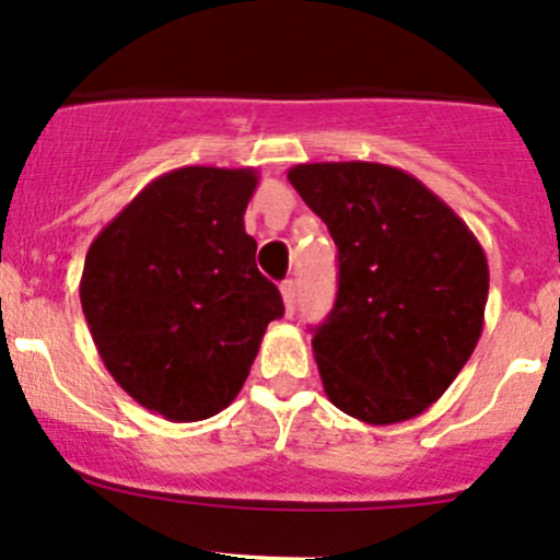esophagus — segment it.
Returning <instances> with one entry per match:
<instances>
[{
    "label": "esophagus",
    "instance_id": "34e87169",
    "mask_svg": "<svg viewBox=\"0 0 560 560\" xmlns=\"http://www.w3.org/2000/svg\"><path fill=\"white\" fill-rule=\"evenodd\" d=\"M295 298H298V281L287 279L284 284H281V300H284L287 316H292V311H295Z\"/></svg>",
    "mask_w": 560,
    "mask_h": 560
}]
</instances>
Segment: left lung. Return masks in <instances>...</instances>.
Instances as JSON below:
<instances>
[{
  "label": "left lung",
  "mask_w": 560,
  "mask_h": 560,
  "mask_svg": "<svg viewBox=\"0 0 560 560\" xmlns=\"http://www.w3.org/2000/svg\"><path fill=\"white\" fill-rule=\"evenodd\" d=\"M287 179L338 246V298L311 340L329 402L373 427L416 419L480 340V241L402 168L300 163Z\"/></svg>",
  "instance_id": "left-lung-1"
}]
</instances>
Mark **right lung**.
<instances>
[{
  "mask_svg": "<svg viewBox=\"0 0 560 560\" xmlns=\"http://www.w3.org/2000/svg\"><path fill=\"white\" fill-rule=\"evenodd\" d=\"M257 182L255 168H174L85 255L80 303L98 357L122 392L166 421L225 410L265 329L284 314L244 228Z\"/></svg>",
  "mask_w": 560,
  "mask_h": 560,
  "instance_id": "1",
  "label": "right lung"
}]
</instances>
